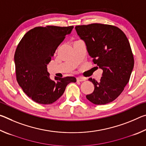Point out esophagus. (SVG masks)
<instances>
[{
  "label": "esophagus",
  "mask_w": 146,
  "mask_h": 146,
  "mask_svg": "<svg viewBox=\"0 0 146 146\" xmlns=\"http://www.w3.org/2000/svg\"><path fill=\"white\" fill-rule=\"evenodd\" d=\"M76 80L78 82H84V81H86V78L84 77H82V76H78V77L76 78Z\"/></svg>",
  "instance_id": "obj_1"
}]
</instances>
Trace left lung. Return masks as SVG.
Returning <instances> with one entry per match:
<instances>
[{"instance_id": "obj_1", "label": "left lung", "mask_w": 146, "mask_h": 146, "mask_svg": "<svg viewBox=\"0 0 146 146\" xmlns=\"http://www.w3.org/2000/svg\"><path fill=\"white\" fill-rule=\"evenodd\" d=\"M75 29L84 41L94 64L103 71L98 82L89 78L95 90L86 98L96 105L113 102L129 82L134 67V58L127 36L120 29L108 24L76 26Z\"/></svg>"}]
</instances>
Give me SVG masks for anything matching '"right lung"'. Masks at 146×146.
<instances>
[{
    "instance_id": "1",
    "label": "right lung",
    "mask_w": 146,
    "mask_h": 146,
    "mask_svg": "<svg viewBox=\"0 0 146 146\" xmlns=\"http://www.w3.org/2000/svg\"><path fill=\"white\" fill-rule=\"evenodd\" d=\"M73 26L36 27L24 35L14 56L17 80L24 93L36 103L50 104L63 95L74 76L49 78L47 64Z\"/></svg>"
}]
</instances>
